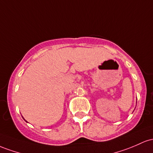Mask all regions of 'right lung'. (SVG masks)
Listing matches in <instances>:
<instances>
[{
    "mask_svg": "<svg viewBox=\"0 0 153 153\" xmlns=\"http://www.w3.org/2000/svg\"><path fill=\"white\" fill-rule=\"evenodd\" d=\"M24 119H25V118H24ZM25 121H26V120H25Z\"/></svg>",
    "mask_w": 153,
    "mask_h": 153,
    "instance_id": "right-lung-1",
    "label": "right lung"
}]
</instances>
